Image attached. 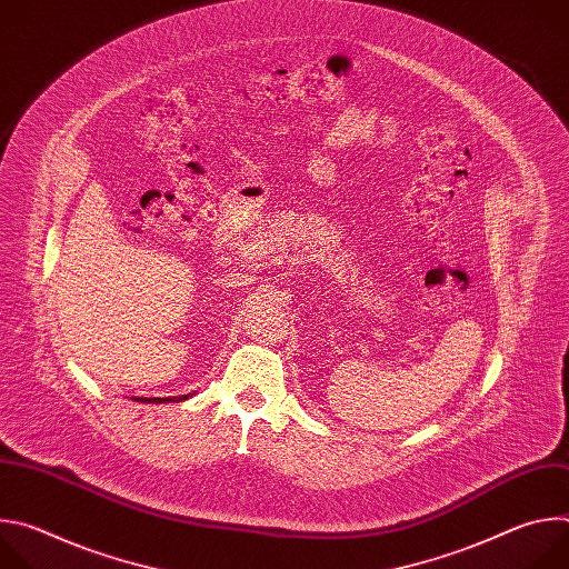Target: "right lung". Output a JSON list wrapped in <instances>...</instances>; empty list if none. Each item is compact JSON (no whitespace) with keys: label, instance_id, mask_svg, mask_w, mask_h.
<instances>
[{"label":"right lung","instance_id":"add662e5","mask_svg":"<svg viewBox=\"0 0 569 569\" xmlns=\"http://www.w3.org/2000/svg\"><path fill=\"white\" fill-rule=\"evenodd\" d=\"M189 396H193V393L173 396V398H134V400H137V402H182V400H187Z\"/></svg>","mask_w":569,"mask_h":569}]
</instances>
